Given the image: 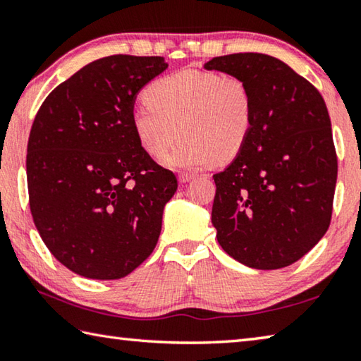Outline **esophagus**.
<instances>
[{"instance_id": "34e87169", "label": "esophagus", "mask_w": 361, "mask_h": 361, "mask_svg": "<svg viewBox=\"0 0 361 361\" xmlns=\"http://www.w3.org/2000/svg\"><path fill=\"white\" fill-rule=\"evenodd\" d=\"M194 178H195V173H192V172H181V173L178 175V180H180L181 183H188V181L194 180Z\"/></svg>"}]
</instances>
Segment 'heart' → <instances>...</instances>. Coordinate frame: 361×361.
I'll return each mask as SVG.
<instances>
[{
	"label": "heart",
	"mask_w": 361,
	"mask_h": 361,
	"mask_svg": "<svg viewBox=\"0 0 361 361\" xmlns=\"http://www.w3.org/2000/svg\"><path fill=\"white\" fill-rule=\"evenodd\" d=\"M145 100L133 108L132 127L149 156H166L178 133L183 135L166 159L169 167L194 169L215 157L228 162L243 149L252 133L253 95L239 76L181 70L152 81Z\"/></svg>",
	"instance_id": "obj_1"
}]
</instances>
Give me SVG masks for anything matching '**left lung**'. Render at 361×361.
<instances>
[{"instance_id":"left-lung-1","label":"left lung","mask_w":361,"mask_h":361,"mask_svg":"<svg viewBox=\"0 0 361 361\" xmlns=\"http://www.w3.org/2000/svg\"><path fill=\"white\" fill-rule=\"evenodd\" d=\"M204 68L242 78L255 105L247 145L213 175L218 243L248 267L290 266L331 221L338 157L325 100L307 79L266 54L215 57Z\"/></svg>"}]
</instances>
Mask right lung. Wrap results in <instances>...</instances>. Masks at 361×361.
Segmentation results:
<instances>
[{
	"instance_id": "right-lung-1",
	"label": "right lung",
	"mask_w": 361,
	"mask_h": 361,
	"mask_svg": "<svg viewBox=\"0 0 361 361\" xmlns=\"http://www.w3.org/2000/svg\"><path fill=\"white\" fill-rule=\"evenodd\" d=\"M164 57L109 56L57 85L30 130L27 181L36 229L78 276L122 279L154 250L178 188L132 127L137 94Z\"/></svg>"
}]
</instances>
